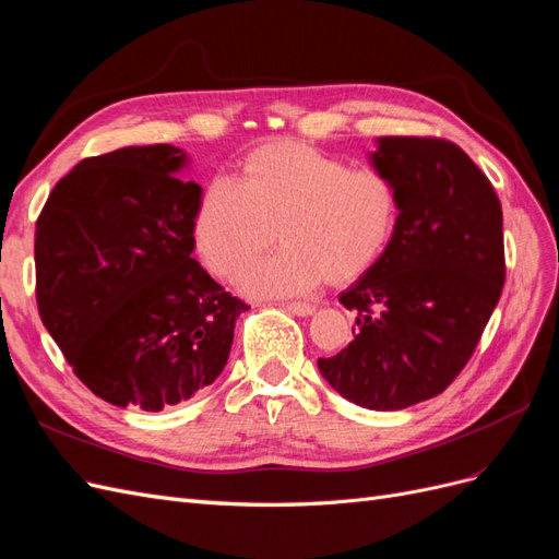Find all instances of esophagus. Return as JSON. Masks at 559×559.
Here are the masks:
<instances>
[{
  "label": "esophagus",
  "mask_w": 559,
  "mask_h": 559,
  "mask_svg": "<svg viewBox=\"0 0 559 559\" xmlns=\"http://www.w3.org/2000/svg\"><path fill=\"white\" fill-rule=\"evenodd\" d=\"M284 310L296 314V317H310L314 312V306L312 302H286Z\"/></svg>",
  "instance_id": "obj_1"
}]
</instances>
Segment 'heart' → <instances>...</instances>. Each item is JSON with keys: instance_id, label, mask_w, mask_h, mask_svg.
<instances>
[{"instance_id": "b5f03b06", "label": "heart", "mask_w": 559, "mask_h": 559, "mask_svg": "<svg viewBox=\"0 0 559 559\" xmlns=\"http://www.w3.org/2000/svg\"><path fill=\"white\" fill-rule=\"evenodd\" d=\"M399 191L376 167L298 144L277 142L245 160L242 183L218 175L193 218L198 257L214 275L235 280L277 238L284 247L240 277L253 298L312 292L319 282L343 284L373 267L394 238Z\"/></svg>"}]
</instances>
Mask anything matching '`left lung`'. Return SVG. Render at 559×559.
<instances>
[{"instance_id":"8db88e82","label":"left lung","mask_w":559,"mask_h":559,"mask_svg":"<svg viewBox=\"0 0 559 559\" xmlns=\"http://www.w3.org/2000/svg\"><path fill=\"white\" fill-rule=\"evenodd\" d=\"M370 165L394 181L399 222L378 263L341 294L354 341L319 373L368 411H403L460 376L506 277L501 202L464 151L431 138H378Z\"/></svg>"}]
</instances>
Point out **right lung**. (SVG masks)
<instances>
[{
  "label": "right lung",
  "instance_id": "right-lung-1",
  "mask_svg": "<svg viewBox=\"0 0 559 559\" xmlns=\"http://www.w3.org/2000/svg\"><path fill=\"white\" fill-rule=\"evenodd\" d=\"M173 144L81 160L37 222V302L91 392L158 413L210 386L249 310L193 259L202 189Z\"/></svg>",
  "mask_w": 559,
  "mask_h": 559
}]
</instances>
